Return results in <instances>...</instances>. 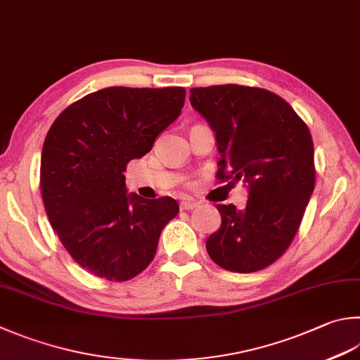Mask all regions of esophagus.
<instances>
[{"instance_id": "1", "label": "esophagus", "mask_w": 360, "mask_h": 360, "mask_svg": "<svg viewBox=\"0 0 360 360\" xmlns=\"http://www.w3.org/2000/svg\"><path fill=\"white\" fill-rule=\"evenodd\" d=\"M198 205L199 203L194 200H183V202H180V210H194Z\"/></svg>"}]
</instances>
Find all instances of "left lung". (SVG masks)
<instances>
[{
    "label": "left lung",
    "instance_id": "obj_1",
    "mask_svg": "<svg viewBox=\"0 0 360 360\" xmlns=\"http://www.w3.org/2000/svg\"><path fill=\"white\" fill-rule=\"evenodd\" d=\"M193 108L205 117L221 153L216 177L243 180L246 208L216 205L222 224L207 252L221 268L255 273L285 252L315 188L314 141L304 120L260 87H193Z\"/></svg>",
    "mask_w": 360,
    "mask_h": 360
}]
</instances>
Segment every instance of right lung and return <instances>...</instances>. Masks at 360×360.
I'll use <instances>...</instances> for the list:
<instances>
[{
	"label": "right lung",
	"instance_id": "1",
	"mask_svg": "<svg viewBox=\"0 0 360 360\" xmlns=\"http://www.w3.org/2000/svg\"><path fill=\"white\" fill-rule=\"evenodd\" d=\"M183 87H106L75 101L46 133L40 189L46 216L81 268L124 282L157 252L161 230L179 213L172 198L127 194V165L152 150L180 116Z\"/></svg>",
	"mask_w": 360,
	"mask_h": 360
}]
</instances>
